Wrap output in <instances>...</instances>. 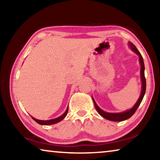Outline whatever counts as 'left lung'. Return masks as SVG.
Segmentation results:
<instances>
[{"label": "left lung", "instance_id": "8db88e82", "mask_svg": "<svg viewBox=\"0 0 160 160\" xmlns=\"http://www.w3.org/2000/svg\"><path fill=\"white\" fill-rule=\"evenodd\" d=\"M129 47H131V49L134 51V52L138 55L139 56V61L140 66H141V69H140V76H141V82H142V91L141 93H140V95L138 100L137 102L135 103V104L133 106L132 109H129L128 111H126V112H121V113H108L105 112L104 111L100 109V108L97 106L96 104L95 101H94V99L92 98V100L94 104V107H95L98 113L101 115L103 118L107 119V120L112 121H125L126 119L131 118V116L134 114L135 111L137 110L138 108L140 106V103H141L142 100L144 97L145 90H146V80L145 78V66H144V61H143L142 56L141 54L139 52V51L137 49V48L135 47L133 44H132L131 42H129Z\"/></svg>", "mask_w": 160, "mask_h": 160}]
</instances>
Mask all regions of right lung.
Here are the masks:
<instances>
[{
	"label": "right lung",
	"instance_id": "1",
	"mask_svg": "<svg viewBox=\"0 0 160 160\" xmlns=\"http://www.w3.org/2000/svg\"><path fill=\"white\" fill-rule=\"evenodd\" d=\"M68 112V107L67 108V109L63 114H62L61 116H59V117L56 118H54V119H51V120H47V121H42V120H38V119L35 118L34 117L32 118L34 119V120L36 121L37 123H38L40 125H52V124H55V123H57L58 122H60L61 121L63 120V119L66 117V116L67 115Z\"/></svg>",
	"mask_w": 160,
	"mask_h": 160
}]
</instances>
